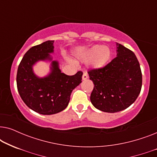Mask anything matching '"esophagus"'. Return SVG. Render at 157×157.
Here are the masks:
<instances>
[{
	"label": "esophagus",
	"mask_w": 157,
	"mask_h": 157,
	"mask_svg": "<svg viewBox=\"0 0 157 157\" xmlns=\"http://www.w3.org/2000/svg\"><path fill=\"white\" fill-rule=\"evenodd\" d=\"M88 78H89V76H88V74L86 73H83L82 76V80H86Z\"/></svg>",
	"instance_id": "34e87169"
}]
</instances>
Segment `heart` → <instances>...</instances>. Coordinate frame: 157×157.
<instances>
[{"instance_id":"1","label":"heart","mask_w":157,"mask_h":157,"mask_svg":"<svg viewBox=\"0 0 157 157\" xmlns=\"http://www.w3.org/2000/svg\"><path fill=\"white\" fill-rule=\"evenodd\" d=\"M111 57V51L108 46L94 45L85 52L78 55V58L83 61L91 60V65L95 69L104 68Z\"/></svg>"}]
</instances>
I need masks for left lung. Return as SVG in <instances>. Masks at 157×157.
I'll use <instances>...</instances> for the list:
<instances>
[{"mask_svg": "<svg viewBox=\"0 0 157 157\" xmlns=\"http://www.w3.org/2000/svg\"><path fill=\"white\" fill-rule=\"evenodd\" d=\"M117 57L99 69L88 72L94 86L90 100L98 110L107 113L123 111L134 103L140 94L142 74L136 55L116 43Z\"/></svg>", "mask_w": 157, "mask_h": 157, "instance_id": "left-lung-1", "label": "left lung"}]
</instances>
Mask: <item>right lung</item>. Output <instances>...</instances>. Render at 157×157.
<instances>
[{
	"label": "right lung",
	"mask_w": 157,
	"mask_h": 157,
	"mask_svg": "<svg viewBox=\"0 0 157 157\" xmlns=\"http://www.w3.org/2000/svg\"><path fill=\"white\" fill-rule=\"evenodd\" d=\"M54 40H47L33 46L25 53L18 68L16 82L23 102L32 110L43 115H51L64 110L71 92L81 83L83 73L74 76L61 72L59 63L53 60ZM40 61L50 63V71L44 77L34 73L33 66Z\"/></svg>",
	"instance_id": "add662e5"
}]
</instances>
